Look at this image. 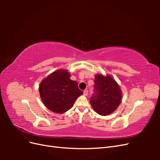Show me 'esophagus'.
Listing matches in <instances>:
<instances>
[{
    "instance_id": "34e87169",
    "label": "esophagus",
    "mask_w": 160,
    "mask_h": 160,
    "mask_svg": "<svg viewBox=\"0 0 160 160\" xmlns=\"http://www.w3.org/2000/svg\"><path fill=\"white\" fill-rule=\"evenodd\" d=\"M88 91L87 90V89L84 90V91H83V95H84L85 96H87V95H88Z\"/></svg>"
}]
</instances>
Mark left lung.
I'll use <instances>...</instances> for the list:
<instances>
[{"label":"left lung","mask_w":160,"mask_h":160,"mask_svg":"<svg viewBox=\"0 0 160 160\" xmlns=\"http://www.w3.org/2000/svg\"><path fill=\"white\" fill-rule=\"evenodd\" d=\"M95 94L90 99L93 110L100 115H108L118 109L122 100V91L110 75L95 76Z\"/></svg>","instance_id":"1"}]
</instances>
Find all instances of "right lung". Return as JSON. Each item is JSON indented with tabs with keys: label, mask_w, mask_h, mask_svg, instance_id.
<instances>
[{
	"label": "right lung",
	"mask_w": 160,
	"mask_h": 160,
	"mask_svg": "<svg viewBox=\"0 0 160 160\" xmlns=\"http://www.w3.org/2000/svg\"><path fill=\"white\" fill-rule=\"evenodd\" d=\"M70 72L63 69L56 70L43 79L38 91L45 107L52 112L63 113L69 110L83 91L78 83L70 79Z\"/></svg>",
	"instance_id": "1"
}]
</instances>
